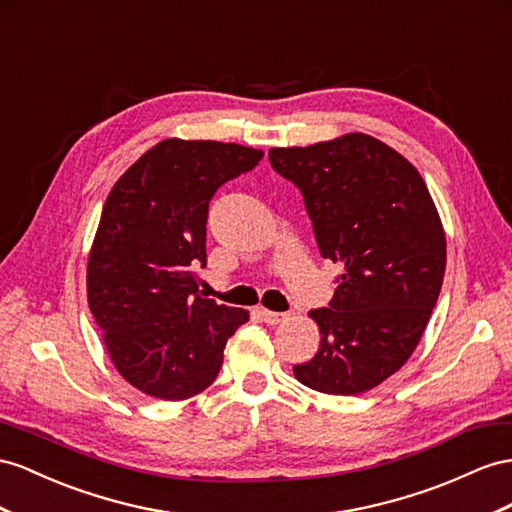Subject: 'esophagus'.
<instances>
[{
    "label": "esophagus",
    "mask_w": 512,
    "mask_h": 512,
    "mask_svg": "<svg viewBox=\"0 0 512 512\" xmlns=\"http://www.w3.org/2000/svg\"><path fill=\"white\" fill-rule=\"evenodd\" d=\"M261 318L268 324H281L287 320V313H277V311H270V309H261Z\"/></svg>",
    "instance_id": "obj_1"
}]
</instances>
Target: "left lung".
I'll use <instances>...</instances> for the list:
<instances>
[{
  "label": "left lung",
  "instance_id": "left-lung-1",
  "mask_svg": "<svg viewBox=\"0 0 512 512\" xmlns=\"http://www.w3.org/2000/svg\"><path fill=\"white\" fill-rule=\"evenodd\" d=\"M270 164L303 192L320 255L344 268L331 307L309 311L320 348L300 383L357 396L409 361L437 305L445 231L417 168L368 134L274 147Z\"/></svg>",
  "mask_w": 512,
  "mask_h": 512
}]
</instances>
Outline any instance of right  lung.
<instances>
[{
	"mask_svg": "<svg viewBox=\"0 0 512 512\" xmlns=\"http://www.w3.org/2000/svg\"><path fill=\"white\" fill-rule=\"evenodd\" d=\"M264 151L235 142L166 138L142 153L103 205L86 268L88 307L125 381L160 400L214 383L246 309L203 298L207 209L222 183Z\"/></svg>",
	"mask_w": 512,
	"mask_h": 512,
	"instance_id": "right-lung-1",
	"label": "right lung"
}]
</instances>
